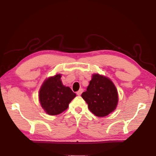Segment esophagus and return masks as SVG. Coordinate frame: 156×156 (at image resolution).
Returning <instances> with one entry per match:
<instances>
[{
	"label": "esophagus",
	"instance_id": "esophagus-1",
	"mask_svg": "<svg viewBox=\"0 0 156 156\" xmlns=\"http://www.w3.org/2000/svg\"><path fill=\"white\" fill-rule=\"evenodd\" d=\"M83 89H80V90H79L78 91H77V92H76V94H77V95H78V96H80V95H81V94H82V93H83Z\"/></svg>",
	"mask_w": 156,
	"mask_h": 156
}]
</instances>
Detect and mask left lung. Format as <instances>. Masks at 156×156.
<instances>
[{
    "mask_svg": "<svg viewBox=\"0 0 156 156\" xmlns=\"http://www.w3.org/2000/svg\"><path fill=\"white\" fill-rule=\"evenodd\" d=\"M81 96L88 104L89 109L98 117H104L115 109L118 102V91L109 78L95 73L87 91Z\"/></svg>",
    "mask_w": 156,
    "mask_h": 156,
    "instance_id": "8db88e82",
    "label": "left lung"
}]
</instances>
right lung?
Listing matches in <instances>:
<instances>
[{
    "label": "right lung",
    "mask_w": 156,
    "mask_h": 156,
    "mask_svg": "<svg viewBox=\"0 0 156 156\" xmlns=\"http://www.w3.org/2000/svg\"><path fill=\"white\" fill-rule=\"evenodd\" d=\"M60 78V74L47 78L39 91L41 107L51 115L60 114L65 111L76 96L69 87L63 85Z\"/></svg>",
    "instance_id": "right-lung-1"
}]
</instances>
